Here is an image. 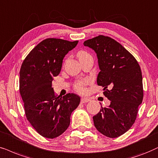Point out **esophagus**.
Listing matches in <instances>:
<instances>
[{
  "mask_svg": "<svg viewBox=\"0 0 158 158\" xmlns=\"http://www.w3.org/2000/svg\"><path fill=\"white\" fill-rule=\"evenodd\" d=\"M89 101H90V99L87 98H81V103H87V102H89Z\"/></svg>",
  "mask_w": 158,
  "mask_h": 158,
  "instance_id": "34e87169",
  "label": "esophagus"
}]
</instances>
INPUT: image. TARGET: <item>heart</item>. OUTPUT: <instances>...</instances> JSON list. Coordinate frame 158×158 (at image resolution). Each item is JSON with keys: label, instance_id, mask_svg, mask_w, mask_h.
Masks as SVG:
<instances>
[{"label": "heart", "instance_id": "b5f03b06", "mask_svg": "<svg viewBox=\"0 0 158 158\" xmlns=\"http://www.w3.org/2000/svg\"><path fill=\"white\" fill-rule=\"evenodd\" d=\"M78 57H79V59L82 58V57H87V56H89V55L87 52H86L85 51H79L77 54ZM89 83V79H82V80H80L79 81H77V83L75 85V89L79 93H82L85 91V86L87 85H88Z\"/></svg>", "mask_w": 158, "mask_h": 158}]
</instances>
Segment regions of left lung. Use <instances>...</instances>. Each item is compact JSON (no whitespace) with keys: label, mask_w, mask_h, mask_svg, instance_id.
I'll list each match as a JSON object with an SVG mask.
<instances>
[{"label":"left lung","mask_w":158,"mask_h":158,"mask_svg":"<svg viewBox=\"0 0 158 158\" xmlns=\"http://www.w3.org/2000/svg\"><path fill=\"white\" fill-rule=\"evenodd\" d=\"M84 45L96 53L100 72L97 83L110 104L93 117L95 127L103 135L117 138L135 123L143 100L142 74L135 57L114 39L98 35Z\"/></svg>","instance_id":"1"}]
</instances>
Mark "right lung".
<instances>
[{
	"mask_svg": "<svg viewBox=\"0 0 158 158\" xmlns=\"http://www.w3.org/2000/svg\"><path fill=\"white\" fill-rule=\"evenodd\" d=\"M79 41L47 39L26 57L19 71V92L27 120L40 135L59 136L70 125L71 114L80 103L74 93L57 97L53 77L61 71L63 60Z\"/></svg>",
	"mask_w": 158,
	"mask_h": 158,
	"instance_id": "1",
	"label": "right lung"
}]
</instances>
